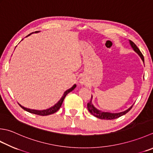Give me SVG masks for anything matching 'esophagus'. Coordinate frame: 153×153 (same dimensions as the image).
<instances>
[{"mask_svg":"<svg viewBox=\"0 0 153 153\" xmlns=\"http://www.w3.org/2000/svg\"><path fill=\"white\" fill-rule=\"evenodd\" d=\"M81 83H82V84H85V82L83 79H82V80H81Z\"/></svg>","mask_w":153,"mask_h":153,"instance_id":"esophagus-1","label":"esophagus"}]
</instances>
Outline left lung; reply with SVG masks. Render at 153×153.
Instances as JSON below:
<instances>
[{"label": "left lung", "mask_w": 153, "mask_h": 153, "mask_svg": "<svg viewBox=\"0 0 153 153\" xmlns=\"http://www.w3.org/2000/svg\"><path fill=\"white\" fill-rule=\"evenodd\" d=\"M129 41V44L131 45V46L133 50L135 52L137 53H138V55L140 56V58H141L143 60V63L145 64V60H144V56L142 54V53L140 52V50L138 48V47L136 46V44H134L133 42L131 40H128ZM92 99L93 96L91 95V99L89 102L88 103V109L89 112H90L92 115H94V116L100 119H106V120H111V119H115L119 117L122 115H123L125 114H126L127 112L129 111L133 107V105H132L129 108L127 109V110L124 111H121L119 113H110V112H105V111H102L97 109L96 107H95L94 105L92 103Z\"/></svg>", "instance_id": "1"}]
</instances>
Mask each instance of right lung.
Returning a JSON list of instances; mask_svg holds the SVG:
<instances>
[{"mask_svg":"<svg viewBox=\"0 0 153 153\" xmlns=\"http://www.w3.org/2000/svg\"><path fill=\"white\" fill-rule=\"evenodd\" d=\"M40 32V31H36L34 32H32L31 33V34H28L27 36L26 37H28L29 36H30L32 34H34V33H38ZM23 40V39H22ZM76 85L74 84L72 87H71V88L68 89V90L65 91L64 94H63L62 97H61L60 100H59L58 102H57L54 105H53L52 107H50V108L48 109H44V110H36V109H28V108H26V107H25L24 106H22L20 103H19V105L22 107V108L23 109H25V111H28L29 113H33V114H36V115H42V116H46V115H51V114H53V113H56L57 111H58L59 109L60 108V107L62 106V104L63 103V101H64V98L65 97V96L69 94V93L71 92V91H73L74 89L76 88Z\"/></svg>","mask_w":153,"mask_h":153,"instance_id":"1","label":"right lung"}]
</instances>
